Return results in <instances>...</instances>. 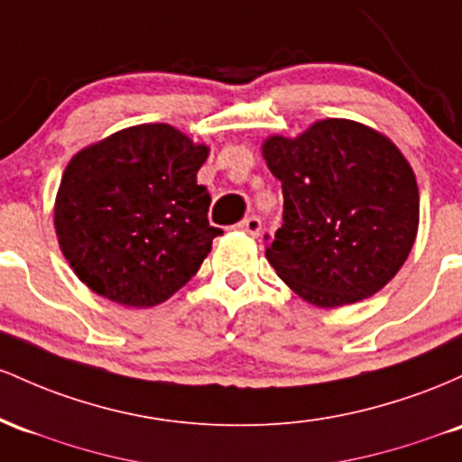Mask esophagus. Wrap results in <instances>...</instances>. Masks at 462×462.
Listing matches in <instances>:
<instances>
[{
  "instance_id": "esophagus-1",
  "label": "esophagus",
  "mask_w": 462,
  "mask_h": 462,
  "mask_svg": "<svg viewBox=\"0 0 462 462\" xmlns=\"http://www.w3.org/2000/svg\"><path fill=\"white\" fill-rule=\"evenodd\" d=\"M240 229L246 231L248 236L257 237L259 231H262V220H259L257 216H251V217H245V220L240 222Z\"/></svg>"
}]
</instances>
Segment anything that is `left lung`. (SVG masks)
Instances as JSON below:
<instances>
[{
    "label": "left lung",
    "instance_id": "8db88e82",
    "mask_svg": "<svg viewBox=\"0 0 462 462\" xmlns=\"http://www.w3.org/2000/svg\"><path fill=\"white\" fill-rule=\"evenodd\" d=\"M262 154L283 189L266 259L286 286L325 310L380 292L419 229L417 179L402 150L375 128L328 117L297 137L271 134Z\"/></svg>",
    "mask_w": 462,
    "mask_h": 462
}]
</instances>
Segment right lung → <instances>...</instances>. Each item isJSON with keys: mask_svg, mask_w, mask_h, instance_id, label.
Instances as JSON below:
<instances>
[{"mask_svg": "<svg viewBox=\"0 0 462 462\" xmlns=\"http://www.w3.org/2000/svg\"><path fill=\"white\" fill-rule=\"evenodd\" d=\"M209 146L170 124H139L67 163L54 229L85 286L124 308H152L199 273L220 229L196 174Z\"/></svg>", "mask_w": 462, "mask_h": 462, "instance_id": "add662e5", "label": "right lung"}]
</instances>
